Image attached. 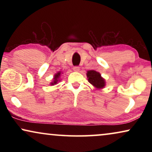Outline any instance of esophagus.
I'll use <instances>...</instances> for the list:
<instances>
[{
  "mask_svg": "<svg viewBox=\"0 0 152 152\" xmlns=\"http://www.w3.org/2000/svg\"><path fill=\"white\" fill-rule=\"evenodd\" d=\"M73 70L75 72H79L80 71V67L79 66H75L73 68Z\"/></svg>",
  "mask_w": 152,
  "mask_h": 152,
  "instance_id": "obj_1",
  "label": "esophagus"
}]
</instances>
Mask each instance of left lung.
Instances as JSON below:
<instances>
[{"instance_id": "obj_1", "label": "left lung", "mask_w": 152, "mask_h": 152, "mask_svg": "<svg viewBox=\"0 0 152 152\" xmlns=\"http://www.w3.org/2000/svg\"><path fill=\"white\" fill-rule=\"evenodd\" d=\"M87 78L88 82L92 84L95 88L102 89L106 86V81L99 72L95 71L94 70H88L86 73Z\"/></svg>"}]
</instances>
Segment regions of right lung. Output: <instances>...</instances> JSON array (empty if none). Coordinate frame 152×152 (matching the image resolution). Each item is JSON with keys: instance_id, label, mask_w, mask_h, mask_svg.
<instances>
[{"instance_id": "add662e5", "label": "right lung", "mask_w": 152, "mask_h": 152, "mask_svg": "<svg viewBox=\"0 0 152 152\" xmlns=\"http://www.w3.org/2000/svg\"><path fill=\"white\" fill-rule=\"evenodd\" d=\"M62 74V72L61 71H59L57 72V73L55 74V75H54V77L53 79V81H52V82H50V84L51 86H54L55 84H57L58 82H59L60 80V77H61V75Z\"/></svg>"}]
</instances>
